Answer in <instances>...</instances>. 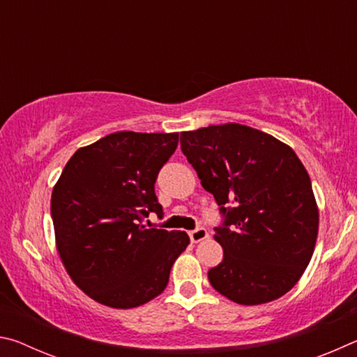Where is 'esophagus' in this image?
Listing matches in <instances>:
<instances>
[{"mask_svg":"<svg viewBox=\"0 0 357 357\" xmlns=\"http://www.w3.org/2000/svg\"><path fill=\"white\" fill-rule=\"evenodd\" d=\"M189 236H190L192 243L197 244V243H202V241L208 238V231L204 228H197V229H193V231L189 233Z\"/></svg>","mask_w":357,"mask_h":357,"instance_id":"obj_1","label":"esophagus"}]
</instances>
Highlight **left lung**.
Here are the masks:
<instances>
[{
    "label": "left lung",
    "instance_id": "8db88e82",
    "mask_svg": "<svg viewBox=\"0 0 357 357\" xmlns=\"http://www.w3.org/2000/svg\"><path fill=\"white\" fill-rule=\"evenodd\" d=\"M181 151L225 214L211 285L241 305L282 298L304 274L318 236V204L299 157L238 123L181 132Z\"/></svg>",
    "mask_w": 357,
    "mask_h": 357
}]
</instances>
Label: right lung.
I'll list each match as a JSON object with an SVG mask.
<instances>
[{
  "label": "right lung",
  "mask_w": 357,
  "mask_h": 357,
  "mask_svg": "<svg viewBox=\"0 0 357 357\" xmlns=\"http://www.w3.org/2000/svg\"><path fill=\"white\" fill-rule=\"evenodd\" d=\"M179 134L121 130L78 148L52 192L59 258L72 282L102 305L134 309L164 291L185 231L146 228L157 173Z\"/></svg>",
  "instance_id": "1"
}]
</instances>
